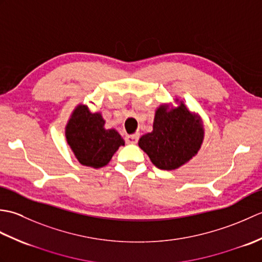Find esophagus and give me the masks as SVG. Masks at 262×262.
Instances as JSON below:
<instances>
[{
	"label": "esophagus",
	"instance_id": "esophagus-1",
	"mask_svg": "<svg viewBox=\"0 0 262 262\" xmlns=\"http://www.w3.org/2000/svg\"><path fill=\"white\" fill-rule=\"evenodd\" d=\"M138 138H140V135L138 134L128 135V136H126V143L127 144H136L138 142Z\"/></svg>",
	"mask_w": 262,
	"mask_h": 262
}]
</instances>
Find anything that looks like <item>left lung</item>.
<instances>
[{"label":"left lung","instance_id":"left-lung-1","mask_svg":"<svg viewBox=\"0 0 262 262\" xmlns=\"http://www.w3.org/2000/svg\"><path fill=\"white\" fill-rule=\"evenodd\" d=\"M177 107L161 104L155 110L153 130L138 141L151 162L161 170H176L189 162L202 147L204 122L183 101Z\"/></svg>","mask_w":262,"mask_h":262}]
</instances>
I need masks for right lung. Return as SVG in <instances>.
Instances as JSON below:
<instances>
[{
  "mask_svg": "<svg viewBox=\"0 0 262 262\" xmlns=\"http://www.w3.org/2000/svg\"><path fill=\"white\" fill-rule=\"evenodd\" d=\"M101 113H91L88 105L77 104L65 127V137L82 165L100 169L107 165L125 141L114 128L105 129Z\"/></svg>",
  "mask_w": 262,
  "mask_h": 262,
  "instance_id": "obj_1",
  "label": "right lung"
}]
</instances>
